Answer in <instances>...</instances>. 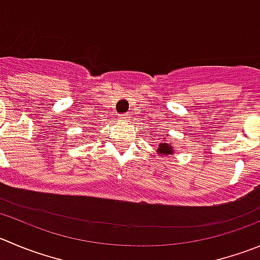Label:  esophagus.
I'll list each match as a JSON object with an SVG mask.
<instances>
[{
    "instance_id": "34e87169",
    "label": "esophagus",
    "mask_w": 260,
    "mask_h": 260,
    "mask_svg": "<svg viewBox=\"0 0 260 260\" xmlns=\"http://www.w3.org/2000/svg\"><path fill=\"white\" fill-rule=\"evenodd\" d=\"M118 118H120L121 121H128L130 120V115H128V113H123V115L118 116Z\"/></svg>"
}]
</instances>
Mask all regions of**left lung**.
I'll list each match as a JSON object with an SVG mask.
<instances>
[{
	"label": "left lung",
	"mask_w": 260,
	"mask_h": 260,
	"mask_svg": "<svg viewBox=\"0 0 260 260\" xmlns=\"http://www.w3.org/2000/svg\"><path fill=\"white\" fill-rule=\"evenodd\" d=\"M158 152L163 153V154H171L174 150H172L171 144H167V143H160V144L158 145Z\"/></svg>",
	"instance_id": "8db88e82"
}]
</instances>
